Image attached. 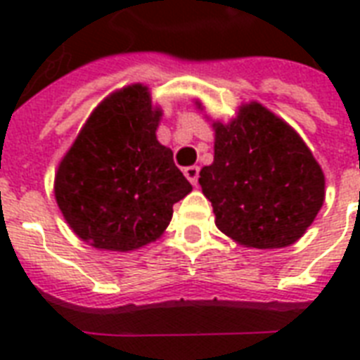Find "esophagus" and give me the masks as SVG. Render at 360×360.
<instances>
[{"mask_svg":"<svg viewBox=\"0 0 360 360\" xmlns=\"http://www.w3.org/2000/svg\"><path fill=\"white\" fill-rule=\"evenodd\" d=\"M185 177L191 181L192 185H196L198 177H200V168L198 166H186L185 168Z\"/></svg>","mask_w":360,"mask_h":360,"instance_id":"1","label":"esophagus"}]
</instances>
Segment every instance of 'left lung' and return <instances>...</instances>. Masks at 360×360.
Wrapping results in <instances>:
<instances>
[{"instance_id": "8db88e82", "label": "left lung", "mask_w": 360, "mask_h": 360, "mask_svg": "<svg viewBox=\"0 0 360 360\" xmlns=\"http://www.w3.org/2000/svg\"><path fill=\"white\" fill-rule=\"evenodd\" d=\"M222 233L252 248L293 245L323 205L325 177L301 136L262 104L214 124V160L200 172Z\"/></svg>"}]
</instances>
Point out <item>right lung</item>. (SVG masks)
Segmentation results:
<instances>
[{
	"label": "right lung",
	"instance_id": "add662e5",
	"mask_svg": "<svg viewBox=\"0 0 360 360\" xmlns=\"http://www.w3.org/2000/svg\"><path fill=\"white\" fill-rule=\"evenodd\" d=\"M158 120L147 87H124L93 112L59 164L56 200L89 245L127 252L158 239L174 203L192 191L158 143Z\"/></svg>",
	"mask_w": 360,
	"mask_h": 360
}]
</instances>
